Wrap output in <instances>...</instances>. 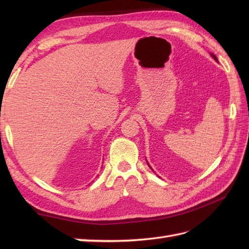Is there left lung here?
<instances>
[{"label": "left lung", "instance_id": "obj_1", "mask_svg": "<svg viewBox=\"0 0 249 249\" xmlns=\"http://www.w3.org/2000/svg\"><path fill=\"white\" fill-rule=\"evenodd\" d=\"M211 55H212V56L214 57V60H215V61H217V57H216V56H215L213 53H211Z\"/></svg>", "mask_w": 249, "mask_h": 249}]
</instances>
